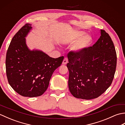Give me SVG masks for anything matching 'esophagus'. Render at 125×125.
Instances as JSON below:
<instances>
[{
	"instance_id": "1",
	"label": "esophagus",
	"mask_w": 125,
	"mask_h": 125,
	"mask_svg": "<svg viewBox=\"0 0 125 125\" xmlns=\"http://www.w3.org/2000/svg\"><path fill=\"white\" fill-rule=\"evenodd\" d=\"M68 62V59L67 57H65L64 58V60L63 61V62H62V64H67Z\"/></svg>"
}]
</instances>
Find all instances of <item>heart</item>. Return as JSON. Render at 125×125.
I'll return each instance as SVG.
<instances>
[{"label": "heart", "mask_w": 125, "mask_h": 125, "mask_svg": "<svg viewBox=\"0 0 125 125\" xmlns=\"http://www.w3.org/2000/svg\"><path fill=\"white\" fill-rule=\"evenodd\" d=\"M85 33L84 32L81 31H76L74 34L73 38L71 39V41H75L79 38L80 39L73 47V49L75 51L82 52L87 49L91 44L92 39L91 36L89 35H86L84 36L83 38H82L85 35Z\"/></svg>", "instance_id": "1"}]
</instances>
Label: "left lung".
<instances>
[{
	"mask_svg": "<svg viewBox=\"0 0 125 125\" xmlns=\"http://www.w3.org/2000/svg\"><path fill=\"white\" fill-rule=\"evenodd\" d=\"M101 36L92 47L82 52L68 54V86L76 98L89 100L98 98L112 84L117 57L111 37L101 30Z\"/></svg>",
	"mask_w": 125,
	"mask_h": 125,
	"instance_id": "obj_1",
	"label": "left lung"
}]
</instances>
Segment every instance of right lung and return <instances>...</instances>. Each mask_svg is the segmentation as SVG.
<instances>
[{
  "label": "right lung",
  "mask_w": 125,
  "mask_h": 125,
  "mask_svg": "<svg viewBox=\"0 0 125 125\" xmlns=\"http://www.w3.org/2000/svg\"><path fill=\"white\" fill-rule=\"evenodd\" d=\"M26 23L12 38L6 56L7 80L15 91L24 97L40 96L46 91L54 71L62 64L64 56L49 57L26 46V35L31 28Z\"/></svg>",
  "instance_id": "1"
}]
</instances>
